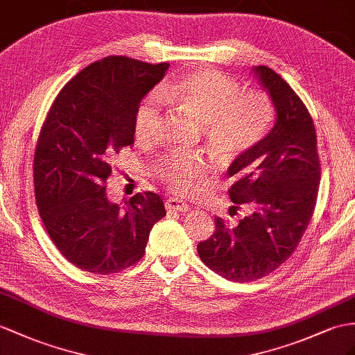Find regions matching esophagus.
<instances>
[{"instance_id":"1","label":"esophagus","mask_w":355,"mask_h":355,"mask_svg":"<svg viewBox=\"0 0 355 355\" xmlns=\"http://www.w3.org/2000/svg\"><path fill=\"white\" fill-rule=\"evenodd\" d=\"M188 203L185 200H180L176 197H170L166 200V209L173 212H187L188 211Z\"/></svg>"}]
</instances>
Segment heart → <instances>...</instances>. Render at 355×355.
<instances>
[{
    "label": "heart",
    "mask_w": 355,
    "mask_h": 355,
    "mask_svg": "<svg viewBox=\"0 0 355 355\" xmlns=\"http://www.w3.org/2000/svg\"><path fill=\"white\" fill-rule=\"evenodd\" d=\"M232 78L215 71H193L150 92L134 114L138 143H157L162 131L164 99L175 103L203 128L214 150L233 159L253 149L270 131L272 110L261 92L243 93ZM158 175L176 191L193 193L202 185L206 162L193 155L171 153L157 164Z\"/></svg>",
    "instance_id": "1"
}]
</instances>
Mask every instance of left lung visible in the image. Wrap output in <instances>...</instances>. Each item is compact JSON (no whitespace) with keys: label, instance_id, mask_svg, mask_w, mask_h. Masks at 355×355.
Wrapping results in <instances>:
<instances>
[{"label":"left lung","instance_id":"1","mask_svg":"<svg viewBox=\"0 0 355 355\" xmlns=\"http://www.w3.org/2000/svg\"><path fill=\"white\" fill-rule=\"evenodd\" d=\"M275 110V123L227 170L235 205L253 214L238 224L215 218L212 236L197 244L202 262L232 282H253L288 261L312 218L321 164L312 116L283 78L266 66L253 69Z\"/></svg>","mask_w":355,"mask_h":355}]
</instances>
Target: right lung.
I'll use <instances>...</instances> for the list:
<instances>
[{"label": "right lung", "mask_w": 355, "mask_h": 355, "mask_svg": "<svg viewBox=\"0 0 355 355\" xmlns=\"http://www.w3.org/2000/svg\"><path fill=\"white\" fill-rule=\"evenodd\" d=\"M168 63L105 57L84 67L57 94L34 152L36 203L48 235L69 262L108 275L144 256L153 224L166 217L152 191L125 206L111 203L105 182L112 158L134 144V114Z\"/></svg>", "instance_id": "1"}]
</instances>
